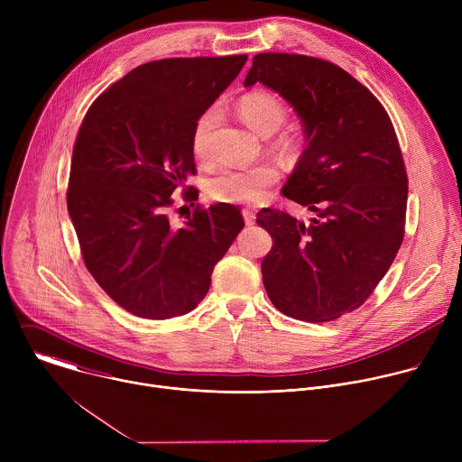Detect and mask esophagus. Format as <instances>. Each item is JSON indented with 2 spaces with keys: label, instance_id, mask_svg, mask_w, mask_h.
<instances>
[{
  "label": "esophagus",
  "instance_id": "obj_1",
  "mask_svg": "<svg viewBox=\"0 0 462 462\" xmlns=\"http://www.w3.org/2000/svg\"><path fill=\"white\" fill-rule=\"evenodd\" d=\"M243 217H245V223H246L248 226L255 223V214H254L252 210H248V208H243Z\"/></svg>",
  "mask_w": 462,
  "mask_h": 462
}]
</instances>
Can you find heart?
<instances>
[{
	"instance_id": "heart-1",
	"label": "heart",
	"mask_w": 462,
	"mask_h": 462,
	"mask_svg": "<svg viewBox=\"0 0 462 462\" xmlns=\"http://www.w3.org/2000/svg\"><path fill=\"white\" fill-rule=\"evenodd\" d=\"M237 111L250 129L259 135H273L283 124L287 109L283 102L265 91H254L245 95ZM217 109L208 107L197 118L191 131V152L197 159L208 155V135L216 124ZM280 179V171L271 162H261L248 168L225 166L205 180V193L216 203L228 205H259L265 201L269 189Z\"/></svg>"
}]
</instances>
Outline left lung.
I'll list each match as a JSON object with an SVG mask.
<instances>
[{
  "mask_svg": "<svg viewBox=\"0 0 462 462\" xmlns=\"http://www.w3.org/2000/svg\"><path fill=\"white\" fill-rule=\"evenodd\" d=\"M280 93L300 115L305 150L282 193L316 212L310 225L261 208L273 237L263 285L283 314L331 321L356 310L397 255L406 226L408 173L378 98L337 63L259 52L245 79Z\"/></svg>",
  "mask_w": 462,
  "mask_h": 462,
  "instance_id": "8db88e82",
  "label": "left lung"
}]
</instances>
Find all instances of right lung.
<instances>
[{
	"mask_svg": "<svg viewBox=\"0 0 462 462\" xmlns=\"http://www.w3.org/2000/svg\"><path fill=\"white\" fill-rule=\"evenodd\" d=\"M246 54L139 65L88 109L73 148L68 210L86 269L127 312L168 319L207 296L216 263L245 226L241 210L197 205L180 228L168 210L199 189L193 125L232 84Z\"/></svg>",
	"mask_w": 462,
	"mask_h": 462,
	"instance_id": "1",
	"label": "right lung"
}]
</instances>
